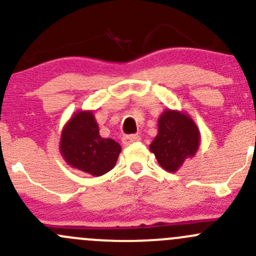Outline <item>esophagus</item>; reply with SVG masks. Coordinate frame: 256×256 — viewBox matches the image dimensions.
I'll list each match as a JSON object with an SVG mask.
<instances>
[{"mask_svg": "<svg viewBox=\"0 0 256 256\" xmlns=\"http://www.w3.org/2000/svg\"><path fill=\"white\" fill-rule=\"evenodd\" d=\"M140 140H141V138L138 135H128V136H124L122 138V144H124V146H128V144H135Z\"/></svg>", "mask_w": 256, "mask_h": 256, "instance_id": "obj_1", "label": "esophagus"}]
</instances>
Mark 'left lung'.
Instances as JSON below:
<instances>
[{
	"mask_svg": "<svg viewBox=\"0 0 256 256\" xmlns=\"http://www.w3.org/2000/svg\"><path fill=\"white\" fill-rule=\"evenodd\" d=\"M200 141V130L192 118L184 112L167 109L160 116L158 134L150 144V150L162 168L176 172L184 160L194 156Z\"/></svg>",
	"mask_w": 256,
	"mask_h": 256,
	"instance_id": "1",
	"label": "left lung"
}]
</instances>
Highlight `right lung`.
Segmentation results:
<instances>
[{
  "label": "right lung",
  "instance_id": "right-lung-1",
  "mask_svg": "<svg viewBox=\"0 0 256 256\" xmlns=\"http://www.w3.org/2000/svg\"><path fill=\"white\" fill-rule=\"evenodd\" d=\"M121 146L104 138L92 112H78L66 124L60 135V154L73 168L102 176L115 167Z\"/></svg>",
  "mask_w": 256,
  "mask_h": 256
}]
</instances>
